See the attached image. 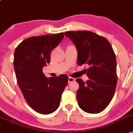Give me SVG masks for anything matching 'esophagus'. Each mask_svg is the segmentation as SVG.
<instances>
[{
    "instance_id": "34e87169",
    "label": "esophagus",
    "mask_w": 133,
    "mask_h": 133,
    "mask_svg": "<svg viewBox=\"0 0 133 133\" xmlns=\"http://www.w3.org/2000/svg\"><path fill=\"white\" fill-rule=\"evenodd\" d=\"M75 80V79L72 78V77H69L68 78V83H71L73 82H74Z\"/></svg>"
}]
</instances>
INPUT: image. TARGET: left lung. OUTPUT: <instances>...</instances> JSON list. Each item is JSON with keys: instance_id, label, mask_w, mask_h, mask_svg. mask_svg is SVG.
Wrapping results in <instances>:
<instances>
[{"instance_id": "8db88e82", "label": "left lung", "mask_w": 133, "mask_h": 133, "mask_svg": "<svg viewBox=\"0 0 133 133\" xmlns=\"http://www.w3.org/2000/svg\"><path fill=\"white\" fill-rule=\"evenodd\" d=\"M65 35L77 48V64L87 65L89 80L81 78L77 91L78 104L83 111L97 114L104 111L114 96L117 83L116 55L106 38L88 31H68Z\"/></svg>"}]
</instances>
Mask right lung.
<instances>
[{"label":"right lung","instance_id":"right-lung-1","mask_svg":"<svg viewBox=\"0 0 133 133\" xmlns=\"http://www.w3.org/2000/svg\"><path fill=\"white\" fill-rule=\"evenodd\" d=\"M63 38V32L31 37L15 50L14 67L19 87L28 104L40 114H51L58 108L68 83L66 75L47 78L43 72L50 63L51 50Z\"/></svg>","mask_w":133,"mask_h":133}]
</instances>
